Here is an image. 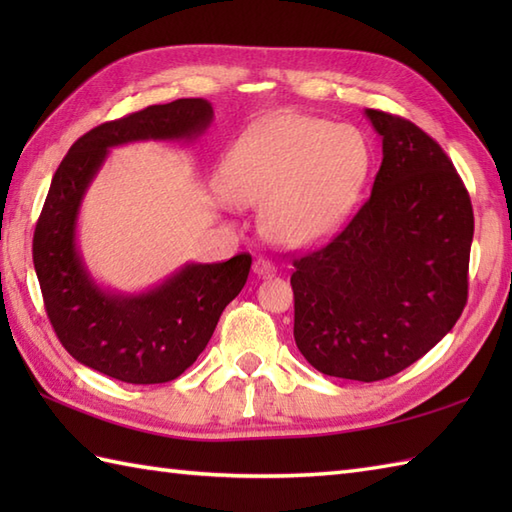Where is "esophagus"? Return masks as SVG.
<instances>
[{"label":"esophagus","instance_id":"1","mask_svg":"<svg viewBox=\"0 0 512 512\" xmlns=\"http://www.w3.org/2000/svg\"><path fill=\"white\" fill-rule=\"evenodd\" d=\"M253 270H255L257 277H273L277 273L275 264L270 262V259H264V257L257 259V262L253 264Z\"/></svg>","mask_w":512,"mask_h":512}]
</instances>
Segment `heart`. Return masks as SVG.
I'll use <instances>...</instances> for the list:
<instances>
[{
    "label": "heart",
    "mask_w": 512,
    "mask_h": 512,
    "mask_svg": "<svg viewBox=\"0 0 512 512\" xmlns=\"http://www.w3.org/2000/svg\"><path fill=\"white\" fill-rule=\"evenodd\" d=\"M372 147L352 125L281 112L248 127L228 151L220 187L228 200L264 206L262 226L290 248L334 235L361 198Z\"/></svg>",
    "instance_id": "1"
}]
</instances>
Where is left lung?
Wrapping results in <instances>:
<instances>
[{
  "label": "left lung",
  "mask_w": 512,
  "mask_h": 512,
  "mask_svg": "<svg viewBox=\"0 0 512 512\" xmlns=\"http://www.w3.org/2000/svg\"><path fill=\"white\" fill-rule=\"evenodd\" d=\"M383 138L372 195L330 244L295 259V341L325 376L374 383L416 363L469 297L473 206L442 147L365 110Z\"/></svg>",
  "instance_id": "obj_1"
}]
</instances>
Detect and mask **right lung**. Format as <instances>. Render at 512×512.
Segmentation results:
<instances>
[{
  "mask_svg": "<svg viewBox=\"0 0 512 512\" xmlns=\"http://www.w3.org/2000/svg\"><path fill=\"white\" fill-rule=\"evenodd\" d=\"M213 121L204 99L151 105L90 129L54 173L32 239L48 319L76 361L132 385L178 378L195 363L224 308L244 288L250 255L184 264L162 284L125 295L96 284L76 244L85 193L112 147L138 140H195Z\"/></svg>",
  "mask_w": 512,
  "mask_h": 512,
  "instance_id": "add662e5",
  "label": "right lung"
}]
</instances>
